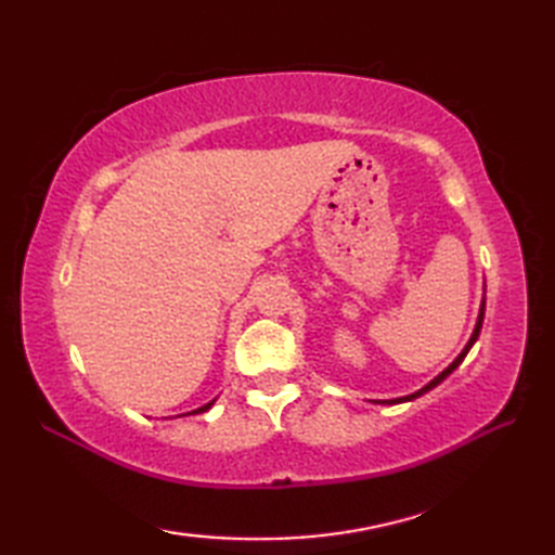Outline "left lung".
<instances>
[{
    "instance_id": "left-lung-1",
    "label": "left lung",
    "mask_w": 555,
    "mask_h": 555,
    "mask_svg": "<svg viewBox=\"0 0 555 555\" xmlns=\"http://www.w3.org/2000/svg\"><path fill=\"white\" fill-rule=\"evenodd\" d=\"M485 305H487V302H481V310H479V320H477V326H475V334H473V338H469V344H467V346H465V350H463V352H460V356L455 358V362L451 364V367H446V370H443V372H441L439 376H436V379H434V382H429L427 386H424V388H422V391H417V393H412V396H405V398H396V400H388V403H403V400H412V398H417V396H422V393H427V391H429V388H434L436 384H441V382L446 379V376H448V374H451V372H453V370L457 367V364L465 360V356H467V352H469V348H473V344H475V340H477V336H479V332H481V322H485Z\"/></svg>"
}]
</instances>
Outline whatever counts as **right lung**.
<instances>
[{"label":"right lung","instance_id":"right-lung-1","mask_svg":"<svg viewBox=\"0 0 555 555\" xmlns=\"http://www.w3.org/2000/svg\"><path fill=\"white\" fill-rule=\"evenodd\" d=\"M209 408H211V403H207V405H203V408H199V410H195L193 415H197V412H205V410H209Z\"/></svg>","mask_w":555,"mask_h":555}]
</instances>
